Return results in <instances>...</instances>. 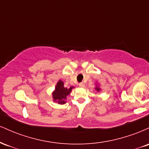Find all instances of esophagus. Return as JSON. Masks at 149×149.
<instances>
[{"label":"esophagus","instance_id":"esophagus-1","mask_svg":"<svg viewBox=\"0 0 149 149\" xmlns=\"http://www.w3.org/2000/svg\"><path fill=\"white\" fill-rule=\"evenodd\" d=\"M79 86L80 88H84L85 87V83H79Z\"/></svg>","mask_w":149,"mask_h":149}]
</instances>
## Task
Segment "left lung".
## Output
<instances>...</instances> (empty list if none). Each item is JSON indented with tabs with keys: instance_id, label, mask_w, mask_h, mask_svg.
Listing matches in <instances>:
<instances>
[{
	"instance_id": "8db88e82",
	"label": "left lung",
	"mask_w": 149,
	"mask_h": 149,
	"mask_svg": "<svg viewBox=\"0 0 149 149\" xmlns=\"http://www.w3.org/2000/svg\"><path fill=\"white\" fill-rule=\"evenodd\" d=\"M96 90H97V91H99V90H100V88H96Z\"/></svg>"
}]
</instances>
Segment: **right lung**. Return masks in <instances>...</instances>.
I'll return each mask as SVG.
<instances>
[{"mask_svg":"<svg viewBox=\"0 0 149 149\" xmlns=\"http://www.w3.org/2000/svg\"><path fill=\"white\" fill-rule=\"evenodd\" d=\"M73 87L70 88H66L64 87V83L59 80L56 85L55 91L53 93V99L54 101L57 102L58 104H64L66 103V100L67 96L70 94Z\"/></svg>","mask_w":149,"mask_h":149,"instance_id":"add662e5","label":"right lung"}]
</instances>
